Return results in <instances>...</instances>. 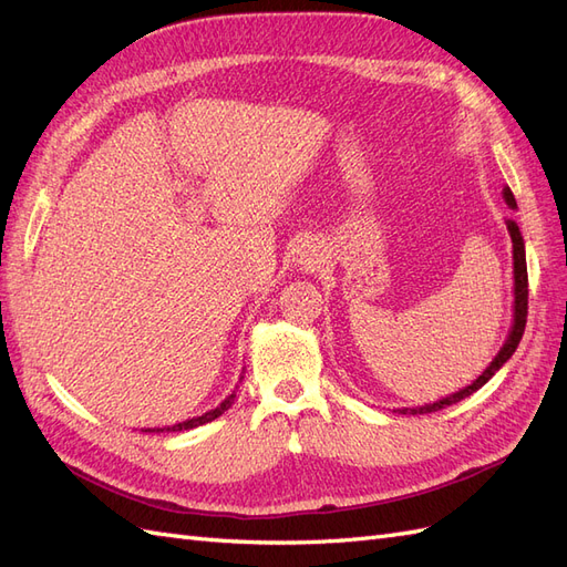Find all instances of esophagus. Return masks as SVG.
Wrapping results in <instances>:
<instances>
[{
    "label": "esophagus",
    "mask_w": 567,
    "mask_h": 567,
    "mask_svg": "<svg viewBox=\"0 0 567 567\" xmlns=\"http://www.w3.org/2000/svg\"><path fill=\"white\" fill-rule=\"evenodd\" d=\"M300 262H305V265H312V262H315V257H312V255H302V257H300Z\"/></svg>",
    "instance_id": "34e87169"
}]
</instances>
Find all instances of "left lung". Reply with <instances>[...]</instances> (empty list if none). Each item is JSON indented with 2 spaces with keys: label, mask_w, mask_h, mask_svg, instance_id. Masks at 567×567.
Returning a JSON list of instances; mask_svg holds the SVG:
<instances>
[{
  "label": "left lung",
  "mask_w": 567,
  "mask_h": 567,
  "mask_svg": "<svg viewBox=\"0 0 567 567\" xmlns=\"http://www.w3.org/2000/svg\"><path fill=\"white\" fill-rule=\"evenodd\" d=\"M504 200H506L508 208L516 210V198H513L508 186H504ZM506 229L511 234V244H513V323H511V331H508V338L502 346V350L496 352V357L492 359L489 367L483 371V375H477V379L471 385L461 388L458 392H452L450 398H442L433 404L416 406V409H400V414H431V411H440L444 406H452L461 400H466L468 394H473L475 390L483 388L492 379V375L508 362L513 352H516L518 342L525 333V321H527V262H525V241H523V234H520L518 225L513 219H506Z\"/></svg>",
  "instance_id": "8db88e82"
}]
</instances>
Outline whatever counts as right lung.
Masks as SVG:
<instances>
[{
	"label": "right lung",
	"mask_w": 567,
	"mask_h": 567,
	"mask_svg": "<svg viewBox=\"0 0 567 567\" xmlns=\"http://www.w3.org/2000/svg\"><path fill=\"white\" fill-rule=\"evenodd\" d=\"M241 379H244V375H241ZM234 398H236V392H231L229 398H225V400L219 402V406H215V409H210V411H205V414H200V416L186 419V421H182V423L167 425V427H148V431H144V433H179V431H192V427H198V425H203V423H210V421H215L217 416L225 414V411L234 404Z\"/></svg>",
	"instance_id": "right-lung-1"
}]
</instances>
